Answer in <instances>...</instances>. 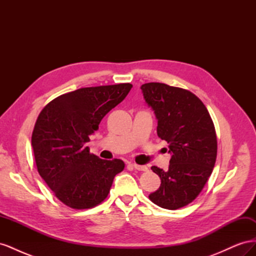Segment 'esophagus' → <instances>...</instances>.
<instances>
[{"label": "esophagus", "instance_id": "34e87169", "mask_svg": "<svg viewBox=\"0 0 256 256\" xmlns=\"http://www.w3.org/2000/svg\"><path fill=\"white\" fill-rule=\"evenodd\" d=\"M132 166L138 170V171H147V166H140V164H132Z\"/></svg>", "mask_w": 256, "mask_h": 256}]
</instances>
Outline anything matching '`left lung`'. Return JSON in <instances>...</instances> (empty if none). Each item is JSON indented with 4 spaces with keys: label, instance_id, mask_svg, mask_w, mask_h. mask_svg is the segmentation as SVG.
<instances>
[{
    "label": "left lung",
    "instance_id": "1",
    "mask_svg": "<svg viewBox=\"0 0 256 256\" xmlns=\"http://www.w3.org/2000/svg\"><path fill=\"white\" fill-rule=\"evenodd\" d=\"M141 90L158 120L157 134L172 154L168 171L152 166L161 184L148 198L175 210L193 202L212 173L218 148L214 125L205 104L187 90L158 82Z\"/></svg>",
    "mask_w": 256,
    "mask_h": 256
}]
</instances>
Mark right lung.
I'll list each match as a JSON object with an SVG mask.
<instances>
[{"label":"right lung","mask_w":256,"mask_h":256,"mask_svg":"<svg viewBox=\"0 0 256 256\" xmlns=\"http://www.w3.org/2000/svg\"><path fill=\"white\" fill-rule=\"evenodd\" d=\"M132 85L83 88L53 99L40 113L32 134L38 173L62 203L88 209L106 200L125 164L104 160L85 143L106 113L126 98Z\"/></svg>","instance_id":"add662e5"}]
</instances>
